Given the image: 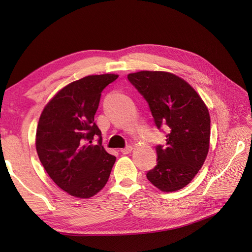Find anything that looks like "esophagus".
Instances as JSON below:
<instances>
[{
	"mask_svg": "<svg viewBox=\"0 0 252 252\" xmlns=\"http://www.w3.org/2000/svg\"><path fill=\"white\" fill-rule=\"evenodd\" d=\"M132 146H127V147H125V148H123L122 150H121V152H122L123 154H128V153H130L132 151Z\"/></svg>",
	"mask_w": 252,
	"mask_h": 252,
	"instance_id": "1",
	"label": "esophagus"
}]
</instances>
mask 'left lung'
<instances>
[{
	"label": "left lung",
	"instance_id": "left-lung-1",
	"mask_svg": "<svg viewBox=\"0 0 252 252\" xmlns=\"http://www.w3.org/2000/svg\"><path fill=\"white\" fill-rule=\"evenodd\" d=\"M127 78L148 103L155 126L168 131L166 144L156 146L158 163L147 178L162 192L185 188L209 152V109L192 86L171 73L142 71Z\"/></svg>",
	"mask_w": 252,
	"mask_h": 252
}]
</instances>
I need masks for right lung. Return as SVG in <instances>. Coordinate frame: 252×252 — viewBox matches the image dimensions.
Masks as SVG:
<instances>
[{"label":"right lung","instance_id":"1","mask_svg":"<svg viewBox=\"0 0 252 252\" xmlns=\"http://www.w3.org/2000/svg\"><path fill=\"white\" fill-rule=\"evenodd\" d=\"M115 74L86 76L59 91L42 110L36 130V151L49 176L64 192L90 198L109 178L116 156L102 146L94 123L102 91ZM98 137L96 145L91 144Z\"/></svg>","mask_w":252,"mask_h":252}]
</instances>
